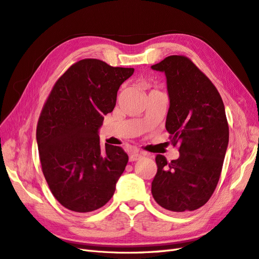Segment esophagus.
<instances>
[{
  "instance_id": "esophagus-1",
  "label": "esophagus",
  "mask_w": 259,
  "mask_h": 259,
  "mask_svg": "<svg viewBox=\"0 0 259 259\" xmlns=\"http://www.w3.org/2000/svg\"><path fill=\"white\" fill-rule=\"evenodd\" d=\"M141 157H143V155L141 153H131L129 155V161L130 162H136L138 160H140Z\"/></svg>"
}]
</instances>
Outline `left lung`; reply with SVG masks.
<instances>
[{
	"mask_svg": "<svg viewBox=\"0 0 259 259\" xmlns=\"http://www.w3.org/2000/svg\"><path fill=\"white\" fill-rule=\"evenodd\" d=\"M151 68L166 75L165 128L180 151V157L170 162L156 155L152 196L168 211H194L208 202L220 180L229 144L224 105L213 83L189 58L169 56Z\"/></svg>",
	"mask_w": 259,
	"mask_h": 259,
	"instance_id": "obj_1",
	"label": "left lung"
}]
</instances>
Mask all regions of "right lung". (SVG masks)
<instances>
[{
	"instance_id": "obj_1",
	"label": "right lung",
	"mask_w": 259,
	"mask_h": 259,
	"mask_svg": "<svg viewBox=\"0 0 259 259\" xmlns=\"http://www.w3.org/2000/svg\"><path fill=\"white\" fill-rule=\"evenodd\" d=\"M134 71L83 59L58 78L44 105L36 130L41 169L52 195L66 209L94 211L115 193L128 155L116 145L102 147L98 129Z\"/></svg>"
}]
</instances>
